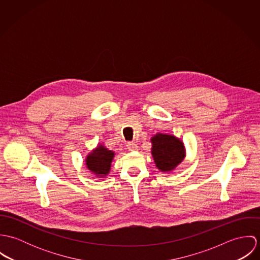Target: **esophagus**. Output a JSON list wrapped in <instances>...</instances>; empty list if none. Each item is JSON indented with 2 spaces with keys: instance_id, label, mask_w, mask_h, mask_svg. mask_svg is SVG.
Masks as SVG:
<instances>
[{
  "instance_id": "esophagus-1",
  "label": "esophagus",
  "mask_w": 260,
  "mask_h": 260,
  "mask_svg": "<svg viewBox=\"0 0 260 260\" xmlns=\"http://www.w3.org/2000/svg\"><path fill=\"white\" fill-rule=\"evenodd\" d=\"M127 148H128L129 151H137L138 150V146L134 142H128L127 143Z\"/></svg>"
}]
</instances>
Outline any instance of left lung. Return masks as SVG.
I'll list each match as a JSON object with an SVG mask.
<instances>
[{"instance_id":"1","label":"left lung","mask_w":260,"mask_h":260,"mask_svg":"<svg viewBox=\"0 0 260 260\" xmlns=\"http://www.w3.org/2000/svg\"><path fill=\"white\" fill-rule=\"evenodd\" d=\"M151 154L161 172L173 171L185 158L184 143L174 135L157 133L151 138Z\"/></svg>"}]
</instances>
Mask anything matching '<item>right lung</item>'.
<instances>
[{"label": "right lung", "mask_w": 260, "mask_h": 260, "mask_svg": "<svg viewBox=\"0 0 260 260\" xmlns=\"http://www.w3.org/2000/svg\"><path fill=\"white\" fill-rule=\"evenodd\" d=\"M115 153L108 150L104 145H98L86 157L87 168L97 177H106L111 169V163Z\"/></svg>", "instance_id": "right-lung-1"}]
</instances>
